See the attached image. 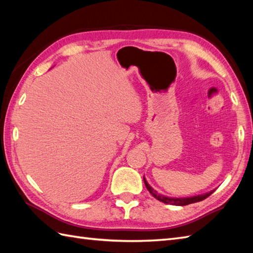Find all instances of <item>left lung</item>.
I'll return each mask as SVG.
<instances>
[{
    "instance_id": "1",
    "label": "left lung",
    "mask_w": 253,
    "mask_h": 253,
    "mask_svg": "<svg viewBox=\"0 0 253 253\" xmlns=\"http://www.w3.org/2000/svg\"><path fill=\"white\" fill-rule=\"evenodd\" d=\"M143 180H144V185H146L149 192L151 193V195L155 199H157V200H159L161 202H164L166 204H173V206H188V204L202 201V200H204V199H207L209 196H211L212 193L214 192V190H213V191H210L208 193H204V195L196 196V197H190V198H169V197H164L162 195H160L158 191H155L153 188L148 184L146 179L143 178Z\"/></svg>"
}]
</instances>
